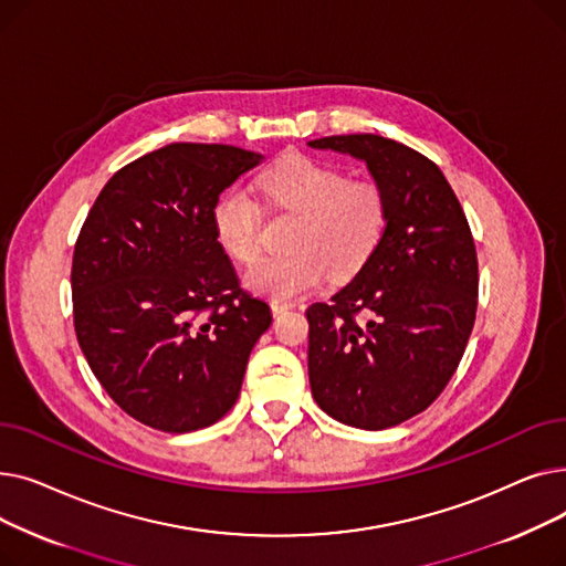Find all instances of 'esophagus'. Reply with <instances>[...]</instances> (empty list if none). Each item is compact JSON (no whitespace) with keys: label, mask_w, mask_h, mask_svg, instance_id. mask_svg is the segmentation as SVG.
I'll list each match as a JSON object with an SVG mask.
<instances>
[{"label":"esophagus","mask_w":566,"mask_h":566,"mask_svg":"<svg viewBox=\"0 0 566 566\" xmlns=\"http://www.w3.org/2000/svg\"><path fill=\"white\" fill-rule=\"evenodd\" d=\"M293 305L291 303H280V301H273L271 303V310H273V316H282V314H286L289 310H291Z\"/></svg>","instance_id":"obj_1"}]
</instances>
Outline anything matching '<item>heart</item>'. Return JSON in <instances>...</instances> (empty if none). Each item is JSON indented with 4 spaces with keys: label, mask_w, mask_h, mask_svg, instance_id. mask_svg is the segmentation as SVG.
<instances>
[{
    "label": "heart",
    "mask_w": 566,
    "mask_h": 566,
    "mask_svg": "<svg viewBox=\"0 0 566 566\" xmlns=\"http://www.w3.org/2000/svg\"><path fill=\"white\" fill-rule=\"evenodd\" d=\"M259 186L277 211L298 216L293 254L265 259L248 275V284L273 301H293L316 289L325 268L335 277L355 273L388 227V197L378 184L350 181L346 171L310 156H284ZM261 222V208L245 190H227L213 206L218 243L238 263L259 259Z\"/></svg>",
    "instance_id": "heart-1"
}]
</instances>
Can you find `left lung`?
I'll return each instance as SVG.
<instances>
[{
  "label": "left lung",
  "mask_w": 566,
  "mask_h": 566,
  "mask_svg": "<svg viewBox=\"0 0 566 566\" xmlns=\"http://www.w3.org/2000/svg\"><path fill=\"white\" fill-rule=\"evenodd\" d=\"M367 163L388 227L331 303H314L310 385L331 418L380 431L427 410L454 376L478 314L480 268L463 208L438 165L395 139H312Z\"/></svg>",
  "instance_id": "1"
}]
</instances>
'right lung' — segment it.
<instances>
[{"instance_id":"obj_1","label":"right lung","mask_w":566,"mask_h":566,"mask_svg":"<svg viewBox=\"0 0 566 566\" xmlns=\"http://www.w3.org/2000/svg\"><path fill=\"white\" fill-rule=\"evenodd\" d=\"M259 160L229 144H167L118 169L80 229V348L114 403L146 427L188 433L218 422L273 321L213 229L220 192Z\"/></svg>"}]
</instances>
